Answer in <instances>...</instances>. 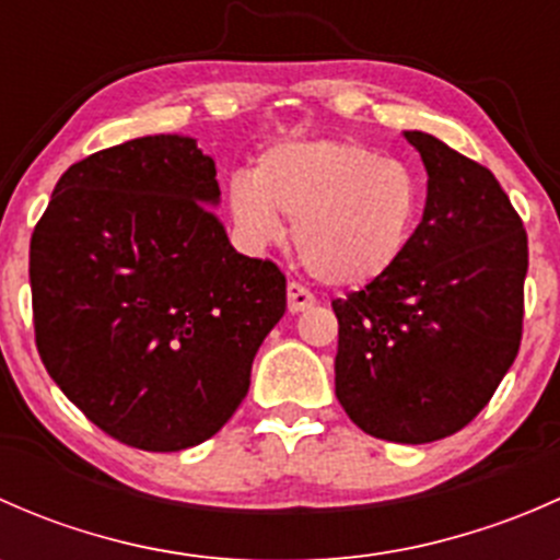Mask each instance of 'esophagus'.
<instances>
[{"label": "esophagus", "instance_id": "34e87169", "mask_svg": "<svg viewBox=\"0 0 560 560\" xmlns=\"http://www.w3.org/2000/svg\"><path fill=\"white\" fill-rule=\"evenodd\" d=\"M312 306H314L312 292H308L303 284H298V281H290V284H287V308H290V314H301Z\"/></svg>", "mask_w": 560, "mask_h": 560}]
</instances>
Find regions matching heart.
Wrapping results in <instances>:
<instances>
[{
    "label": "heart",
    "mask_w": 560,
    "mask_h": 560,
    "mask_svg": "<svg viewBox=\"0 0 560 560\" xmlns=\"http://www.w3.org/2000/svg\"><path fill=\"white\" fill-rule=\"evenodd\" d=\"M422 211V180L406 162L352 140H287L265 149L252 173H235L228 213L248 252L284 235L303 265L332 287L387 276L409 248Z\"/></svg>",
    "instance_id": "1"
}]
</instances>
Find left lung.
<instances>
[{"instance_id": "1", "label": "left lung", "mask_w": 560, "mask_h": 560, "mask_svg": "<svg viewBox=\"0 0 560 560\" xmlns=\"http://www.w3.org/2000/svg\"><path fill=\"white\" fill-rule=\"evenodd\" d=\"M404 138L428 171L425 211L387 276L332 301L336 395L371 436L428 444L466 428L515 363L528 238L488 167Z\"/></svg>"}]
</instances>
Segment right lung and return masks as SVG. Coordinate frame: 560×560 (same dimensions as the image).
<instances>
[{"mask_svg": "<svg viewBox=\"0 0 560 560\" xmlns=\"http://www.w3.org/2000/svg\"><path fill=\"white\" fill-rule=\"evenodd\" d=\"M217 165L184 135L75 162L32 233L37 352L107 436L149 453L211 439L287 312L270 259L230 246Z\"/></svg>", "mask_w": 560, "mask_h": 560, "instance_id": "add662e5", "label": "right lung"}]
</instances>
